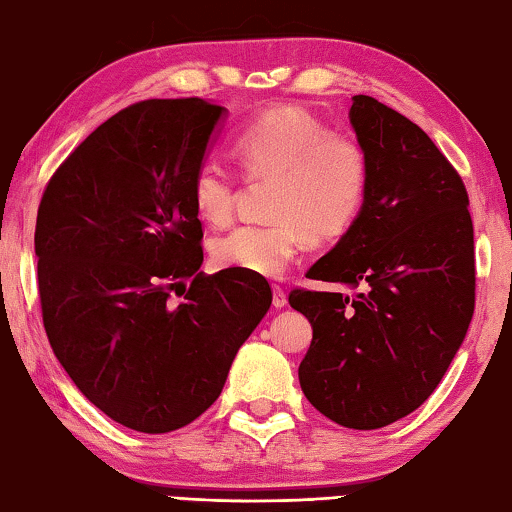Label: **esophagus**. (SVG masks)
Instances as JSON below:
<instances>
[{
    "mask_svg": "<svg viewBox=\"0 0 512 512\" xmlns=\"http://www.w3.org/2000/svg\"><path fill=\"white\" fill-rule=\"evenodd\" d=\"M286 303H289V296H286L284 286H279V284L272 286V305H275L277 310H282Z\"/></svg>",
    "mask_w": 512,
    "mask_h": 512,
    "instance_id": "esophagus-1",
    "label": "esophagus"
}]
</instances>
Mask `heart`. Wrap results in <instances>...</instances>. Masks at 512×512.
I'll return each instance as SVG.
<instances>
[{"instance_id": "obj_1", "label": "heart", "mask_w": 512, "mask_h": 512, "mask_svg": "<svg viewBox=\"0 0 512 512\" xmlns=\"http://www.w3.org/2000/svg\"><path fill=\"white\" fill-rule=\"evenodd\" d=\"M233 151L249 179H275L270 223H244L216 235L209 258L221 270L282 275L298 249L333 242L352 230L370 193V158L359 139L333 132L303 107H270L249 118L233 137ZM237 177L205 158L191 177V200L200 219L233 216Z\"/></svg>"}]
</instances>
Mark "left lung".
I'll return each instance as SVG.
<instances>
[{
	"mask_svg": "<svg viewBox=\"0 0 512 512\" xmlns=\"http://www.w3.org/2000/svg\"><path fill=\"white\" fill-rule=\"evenodd\" d=\"M349 118L370 158V193L352 230L307 277L356 296L293 289L312 324L298 380L314 408L347 429H382L433 394L475 307L468 193L429 135L375 97Z\"/></svg>",
	"mask_w": 512,
	"mask_h": 512,
	"instance_id": "obj_1",
	"label": "left lung"
}]
</instances>
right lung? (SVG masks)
Instances as JSON below:
<instances>
[{"label":"right lung","instance_id":"right-lung-1","mask_svg":"<svg viewBox=\"0 0 512 512\" xmlns=\"http://www.w3.org/2000/svg\"><path fill=\"white\" fill-rule=\"evenodd\" d=\"M221 114L200 97L130 104L62 160L39 202L34 254L53 352L90 403L142 433L198 419L272 303L261 275L200 272L191 177Z\"/></svg>","mask_w":512,"mask_h":512}]
</instances>
